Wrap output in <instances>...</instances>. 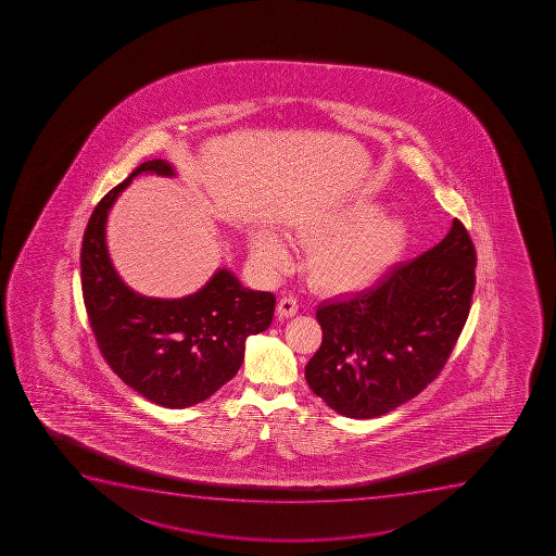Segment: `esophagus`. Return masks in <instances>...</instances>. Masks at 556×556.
<instances>
[{
	"mask_svg": "<svg viewBox=\"0 0 556 556\" xmlns=\"http://www.w3.org/2000/svg\"><path fill=\"white\" fill-rule=\"evenodd\" d=\"M298 299L282 298L279 304H277V315L281 319H288V317H293V315L298 314Z\"/></svg>",
	"mask_w": 556,
	"mask_h": 556,
	"instance_id": "1",
	"label": "esophagus"
}]
</instances>
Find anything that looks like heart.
<instances>
[{"label": "heart", "instance_id": "1", "mask_svg": "<svg viewBox=\"0 0 556 556\" xmlns=\"http://www.w3.org/2000/svg\"><path fill=\"white\" fill-rule=\"evenodd\" d=\"M379 212L380 204L353 201L306 212L293 223V241L312 247L304 268L315 287L364 292L395 266L409 241V228L399 215ZM250 253L266 275L281 274L290 261L287 244L271 230L252 233Z\"/></svg>", "mask_w": 556, "mask_h": 556}]
</instances>
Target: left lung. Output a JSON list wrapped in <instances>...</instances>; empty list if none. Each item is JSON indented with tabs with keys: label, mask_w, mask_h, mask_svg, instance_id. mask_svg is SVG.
<instances>
[{
	"label": "left lung",
	"mask_w": 556,
	"mask_h": 556,
	"mask_svg": "<svg viewBox=\"0 0 556 556\" xmlns=\"http://www.w3.org/2000/svg\"><path fill=\"white\" fill-rule=\"evenodd\" d=\"M477 252L453 220L437 247L399 264L369 290L320 304L323 342L304 375L350 418L390 413L431 384L468 319Z\"/></svg>",
	"instance_id": "obj_1"
}]
</instances>
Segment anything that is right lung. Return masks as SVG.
Instances as JSON below:
<instances>
[{
    "label": "right lung",
    "mask_w": 556,
    "mask_h": 556,
    "mask_svg": "<svg viewBox=\"0 0 556 556\" xmlns=\"http://www.w3.org/2000/svg\"><path fill=\"white\" fill-rule=\"evenodd\" d=\"M139 174L176 176L165 160L147 161L101 199L81 244V288L96 341L114 374L163 407L193 406L241 368L244 342L271 325L275 295L242 287L220 268L199 292L144 298L122 281L106 248V217Z\"/></svg>",
    "instance_id": "right-lung-1"
}]
</instances>
